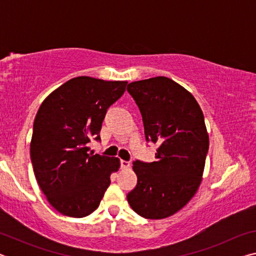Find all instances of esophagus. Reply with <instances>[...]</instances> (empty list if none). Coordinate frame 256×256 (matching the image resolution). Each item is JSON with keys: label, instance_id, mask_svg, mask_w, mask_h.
Segmentation results:
<instances>
[{"label": "esophagus", "instance_id": "1", "mask_svg": "<svg viewBox=\"0 0 256 256\" xmlns=\"http://www.w3.org/2000/svg\"><path fill=\"white\" fill-rule=\"evenodd\" d=\"M130 166H131V162H126V160H120V167H122L123 170H126V168H128Z\"/></svg>", "mask_w": 256, "mask_h": 256}]
</instances>
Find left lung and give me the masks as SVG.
Listing matches in <instances>:
<instances>
[{
	"instance_id": "obj_1",
	"label": "left lung",
	"mask_w": 256,
	"mask_h": 256,
	"mask_svg": "<svg viewBox=\"0 0 256 256\" xmlns=\"http://www.w3.org/2000/svg\"><path fill=\"white\" fill-rule=\"evenodd\" d=\"M148 142L158 144L156 162L136 160L138 183L126 198L146 219H164L180 211L201 183L208 150L204 116L192 94L170 78L131 82Z\"/></svg>"
}]
</instances>
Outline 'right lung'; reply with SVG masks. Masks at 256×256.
Returning <instances> with one entry per match:
<instances>
[{
  "mask_svg": "<svg viewBox=\"0 0 256 256\" xmlns=\"http://www.w3.org/2000/svg\"><path fill=\"white\" fill-rule=\"evenodd\" d=\"M126 81L78 76L47 97L34 118L30 157L40 190L54 209L82 218L99 206L120 160L90 154L100 141L107 110L125 92Z\"/></svg>",
  "mask_w": 256,
  "mask_h": 256,
  "instance_id": "1",
  "label": "right lung"
}]
</instances>
